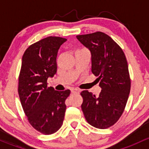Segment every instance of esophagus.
Masks as SVG:
<instances>
[{
  "instance_id": "34e87169",
  "label": "esophagus",
  "mask_w": 149,
  "mask_h": 149,
  "mask_svg": "<svg viewBox=\"0 0 149 149\" xmlns=\"http://www.w3.org/2000/svg\"><path fill=\"white\" fill-rule=\"evenodd\" d=\"M71 92L72 93H79V90L77 89V88H71Z\"/></svg>"
}]
</instances>
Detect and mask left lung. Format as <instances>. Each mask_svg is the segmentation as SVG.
I'll return each instance as SVG.
<instances>
[{
	"instance_id": "obj_1",
	"label": "left lung",
	"mask_w": 149,
	"mask_h": 149,
	"mask_svg": "<svg viewBox=\"0 0 149 149\" xmlns=\"http://www.w3.org/2000/svg\"><path fill=\"white\" fill-rule=\"evenodd\" d=\"M91 55V72L97 76L102 91L96 97L87 90L81 91V109L91 125L105 129L120 118L130 91L127 60L121 47L101 31L76 36Z\"/></svg>"
}]
</instances>
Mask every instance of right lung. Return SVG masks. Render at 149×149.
<instances>
[{
    "label": "right lung",
    "instance_id": "add662e5",
    "mask_svg": "<svg viewBox=\"0 0 149 149\" xmlns=\"http://www.w3.org/2000/svg\"><path fill=\"white\" fill-rule=\"evenodd\" d=\"M66 39L48 37L30 45L22 57L19 77L21 104L31 125L45 135L58 131L65 116L69 89L55 91L47 81L57 72L58 49Z\"/></svg>",
    "mask_w": 149,
    "mask_h": 149
}]
</instances>
